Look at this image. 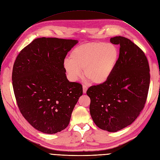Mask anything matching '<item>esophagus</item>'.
<instances>
[{
  "mask_svg": "<svg viewBox=\"0 0 160 160\" xmlns=\"http://www.w3.org/2000/svg\"><path fill=\"white\" fill-rule=\"evenodd\" d=\"M87 89H88V88L86 85H82V92H83L84 94H85V93H86V92L87 91Z\"/></svg>",
  "mask_w": 160,
  "mask_h": 160,
  "instance_id": "1",
  "label": "esophagus"
}]
</instances>
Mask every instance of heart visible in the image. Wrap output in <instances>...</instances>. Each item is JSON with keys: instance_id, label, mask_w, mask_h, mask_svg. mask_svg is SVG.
<instances>
[{"instance_id": "obj_1", "label": "heart", "mask_w": 160, "mask_h": 160, "mask_svg": "<svg viewBox=\"0 0 160 160\" xmlns=\"http://www.w3.org/2000/svg\"><path fill=\"white\" fill-rule=\"evenodd\" d=\"M119 58L118 48L112 43L91 42L74 48L70 59H66L63 68L71 81L83 75L92 83L101 85L112 76Z\"/></svg>"}]
</instances>
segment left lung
<instances>
[{
	"mask_svg": "<svg viewBox=\"0 0 160 160\" xmlns=\"http://www.w3.org/2000/svg\"><path fill=\"white\" fill-rule=\"evenodd\" d=\"M110 42L120 45L117 67L106 82L89 87L87 94L93 122L99 128L114 132L139 116L146 101L150 75L146 56L138 46L122 36Z\"/></svg>",
	"mask_w": 160,
	"mask_h": 160,
	"instance_id": "obj_1",
	"label": "left lung"
}]
</instances>
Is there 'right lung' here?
Listing matches in <instances>:
<instances>
[{"label": "right lung", "mask_w": 160, "mask_h": 160, "mask_svg": "<svg viewBox=\"0 0 160 160\" xmlns=\"http://www.w3.org/2000/svg\"><path fill=\"white\" fill-rule=\"evenodd\" d=\"M78 40L39 38L22 50L12 70V86L20 112L45 134L67 128L82 95V85L67 79L63 62Z\"/></svg>", "instance_id": "right-lung-1"}]
</instances>
